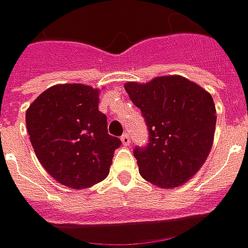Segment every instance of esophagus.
Listing matches in <instances>:
<instances>
[{
  "instance_id": "1",
  "label": "esophagus",
  "mask_w": 248,
  "mask_h": 248,
  "mask_svg": "<svg viewBox=\"0 0 248 248\" xmlns=\"http://www.w3.org/2000/svg\"><path fill=\"white\" fill-rule=\"evenodd\" d=\"M121 143L124 145V146H129V143H131V139L127 134H124L123 137H121Z\"/></svg>"
}]
</instances>
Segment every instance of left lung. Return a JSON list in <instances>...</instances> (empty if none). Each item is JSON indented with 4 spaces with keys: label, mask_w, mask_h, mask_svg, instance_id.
<instances>
[{
    "label": "left lung",
    "mask_w": 248,
    "mask_h": 248,
    "mask_svg": "<svg viewBox=\"0 0 248 248\" xmlns=\"http://www.w3.org/2000/svg\"><path fill=\"white\" fill-rule=\"evenodd\" d=\"M124 88L149 129L148 146L134 150L139 174L164 189L186 184L213 148L217 123L213 96L182 76L125 82Z\"/></svg>",
    "instance_id": "1"
}]
</instances>
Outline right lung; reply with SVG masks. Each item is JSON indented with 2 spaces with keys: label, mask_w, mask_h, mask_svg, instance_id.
<instances>
[{
  "label": "right lung",
  "mask_w": 248,
  "mask_h": 248,
  "mask_svg": "<svg viewBox=\"0 0 248 248\" xmlns=\"http://www.w3.org/2000/svg\"><path fill=\"white\" fill-rule=\"evenodd\" d=\"M99 90L84 84H58L34 100L26 125L35 156L59 184L85 189L109 175L121 140L108 134L99 111Z\"/></svg>",
  "instance_id": "right-lung-1"
}]
</instances>
